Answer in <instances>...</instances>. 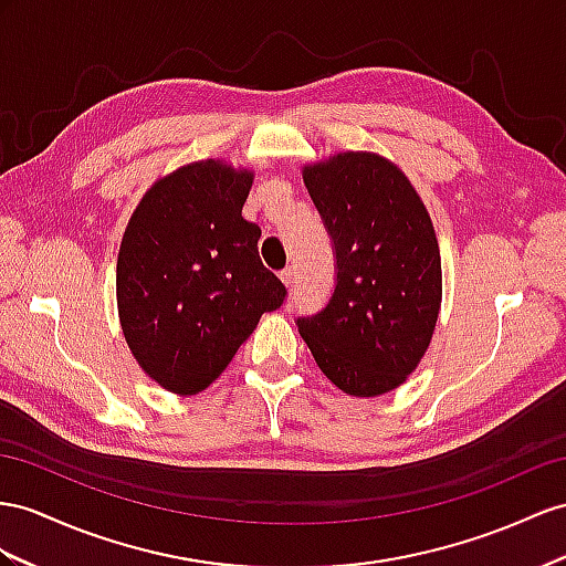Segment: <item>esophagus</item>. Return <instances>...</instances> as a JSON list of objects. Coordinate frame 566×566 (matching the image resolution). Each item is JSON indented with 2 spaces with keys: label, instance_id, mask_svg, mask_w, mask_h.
<instances>
[{
  "label": "esophagus",
  "instance_id": "esophagus-1",
  "mask_svg": "<svg viewBox=\"0 0 566 566\" xmlns=\"http://www.w3.org/2000/svg\"><path fill=\"white\" fill-rule=\"evenodd\" d=\"M280 280H282L286 286H294V280H296L294 268H284V270L280 272Z\"/></svg>",
  "mask_w": 566,
  "mask_h": 566
}]
</instances>
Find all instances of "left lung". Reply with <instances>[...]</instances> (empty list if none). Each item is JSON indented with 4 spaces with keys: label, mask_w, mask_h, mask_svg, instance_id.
Here are the masks:
<instances>
[{
    "label": "left lung",
    "mask_w": 566,
    "mask_h": 566,
    "mask_svg": "<svg viewBox=\"0 0 566 566\" xmlns=\"http://www.w3.org/2000/svg\"><path fill=\"white\" fill-rule=\"evenodd\" d=\"M335 253V289L296 327L329 382L354 397L399 387L428 349L442 265L426 206L403 171L373 153L303 169Z\"/></svg>",
    "instance_id": "1"
}]
</instances>
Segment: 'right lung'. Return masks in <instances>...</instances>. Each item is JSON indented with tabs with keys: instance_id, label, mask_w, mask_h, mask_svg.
Returning <instances> with one entry per match:
<instances>
[{
	"instance_id": "obj_1",
	"label": "right lung",
	"mask_w": 566,
	"mask_h": 566,
	"mask_svg": "<svg viewBox=\"0 0 566 566\" xmlns=\"http://www.w3.org/2000/svg\"><path fill=\"white\" fill-rule=\"evenodd\" d=\"M253 174L206 159L159 179L128 222L117 303L128 349L169 392L220 378L286 286L258 255L260 227L241 217Z\"/></svg>"
}]
</instances>
